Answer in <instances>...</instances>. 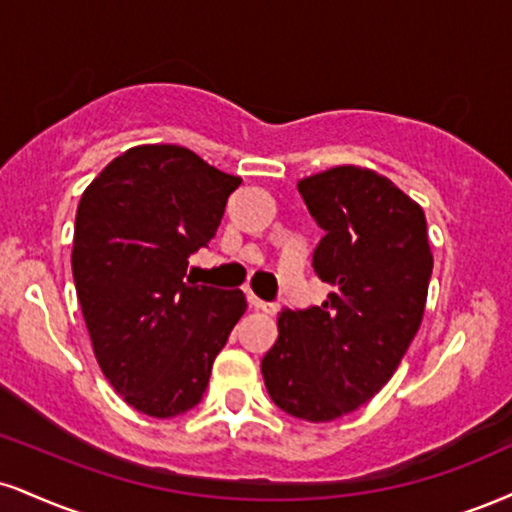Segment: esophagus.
Returning a JSON list of instances; mask_svg holds the SVG:
<instances>
[{"mask_svg":"<svg viewBox=\"0 0 512 512\" xmlns=\"http://www.w3.org/2000/svg\"><path fill=\"white\" fill-rule=\"evenodd\" d=\"M248 305H250V307H255V310L267 312V315H274V312L279 310V307H276L274 303H264V300L257 298V295L252 293V291H248Z\"/></svg>","mask_w":512,"mask_h":512,"instance_id":"1","label":"esophagus"}]
</instances>
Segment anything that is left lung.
<instances>
[{
  "label": "left lung",
  "instance_id": "8db88e82",
  "mask_svg": "<svg viewBox=\"0 0 512 512\" xmlns=\"http://www.w3.org/2000/svg\"><path fill=\"white\" fill-rule=\"evenodd\" d=\"M324 238L312 255L334 291L283 310L262 357L269 398L305 422H331L374 398L422 324L434 257L422 207L386 176L346 164L298 181Z\"/></svg>",
  "mask_w": 512,
  "mask_h": 512
}]
</instances>
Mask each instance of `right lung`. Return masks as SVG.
Returning <instances> with one entry per match:
<instances>
[{"instance_id": "obj_1", "label": "right lung", "mask_w": 512, "mask_h": 512, "mask_svg": "<svg viewBox=\"0 0 512 512\" xmlns=\"http://www.w3.org/2000/svg\"><path fill=\"white\" fill-rule=\"evenodd\" d=\"M240 178L188 147L138 145L85 188L71 267L102 374L143 415L202 400L214 357L243 317V291L195 286L188 257L217 233Z\"/></svg>"}]
</instances>
